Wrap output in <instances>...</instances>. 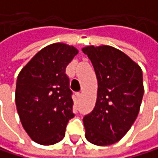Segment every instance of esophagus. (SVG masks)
<instances>
[{
    "label": "esophagus",
    "mask_w": 158,
    "mask_h": 158,
    "mask_svg": "<svg viewBox=\"0 0 158 158\" xmlns=\"http://www.w3.org/2000/svg\"><path fill=\"white\" fill-rule=\"evenodd\" d=\"M76 97H77L78 100H79V99L81 98V93H80V92H77V93H76Z\"/></svg>",
    "instance_id": "1"
}]
</instances>
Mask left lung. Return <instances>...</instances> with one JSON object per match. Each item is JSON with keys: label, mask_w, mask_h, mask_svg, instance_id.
<instances>
[{"label": "left lung", "mask_w": 158, "mask_h": 158, "mask_svg": "<svg viewBox=\"0 0 158 158\" xmlns=\"http://www.w3.org/2000/svg\"><path fill=\"white\" fill-rule=\"evenodd\" d=\"M98 80L97 101L85 115V137L96 145L121 140L135 123L143 95L141 68L123 52L110 47H86Z\"/></svg>", "instance_id": "1"}]
</instances>
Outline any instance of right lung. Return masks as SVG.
Wrapping results in <instances>:
<instances>
[{"label": "right lung", "mask_w": 158, "mask_h": 158, "mask_svg": "<svg viewBox=\"0 0 158 158\" xmlns=\"http://www.w3.org/2000/svg\"><path fill=\"white\" fill-rule=\"evenodd\" d=\"M78 52L63 43L49 45L18 75L17 111L23 129L37 143L50 145L61 141L69 121L75 115L66 68Z\"/></svg>", "instance_id": "obj_1"}]
</instances>
